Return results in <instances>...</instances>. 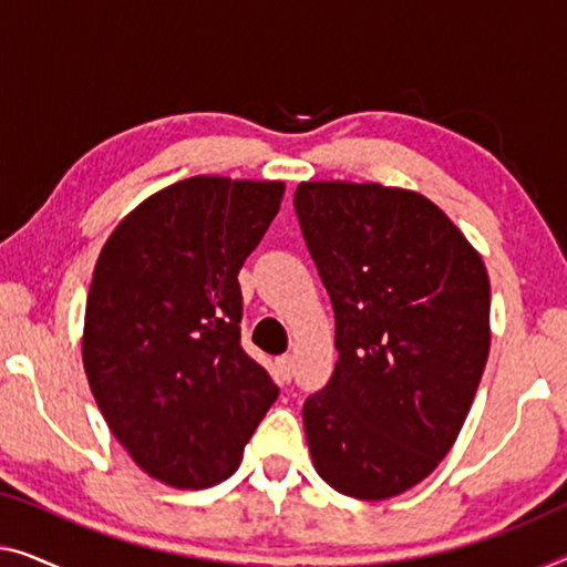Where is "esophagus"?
I'll return each instance as SVG.
<instances>
[{"label": "esophagus", "instance_id": "1", "mask_svg": "<svg viewBox=\"0 0 567 567\" xmlns=\"http://www.w3.org/2000/svg\"><path fill=\"white\" fill-rule=\"evenodd\" d=\"M295 374V357L292 353H285V357L277 359V377H280V382H290Z\"/></svg>", "mask_w": 567, "mask_h": 567}]
</instances>
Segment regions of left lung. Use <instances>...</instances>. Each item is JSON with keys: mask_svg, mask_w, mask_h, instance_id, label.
I'll return each instance as SVG.
<instances>
[{"mask_svg": "<svg viewBox=\"0 0 567 567\" xmlns=\"http://www.w3.org/2000/svg\"><path fill=\"white\" fill-rule=\"evenodd\" d=\"M295 210L336 316L333 377L302 404L312 466L346 496L390 499L466 422L492 343L486 267L420 193L316 181Z\"/></svg>", "mask_w": 567, "mask_h": 567, "instance_id": "obj_1", "label": "left lung"}]
</instances>
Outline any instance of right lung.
<instances>
[{"label":"right lung","mask_w":567,"mask_h":567,"mask_svg":"<svg viewBox=\"0 0 567 567\" xmlns=\"http://www.w3.org/2000/svg\"><path fill=\"white\" fill-rule=\"evenodd\" d=\"M285 183L198 175L140 203L101 249L83 369L109 430L175 488L239 468L277 384L241 346L239 269Z\"/></svg>","instance_id":"right-lung-1"}]
</instances>
